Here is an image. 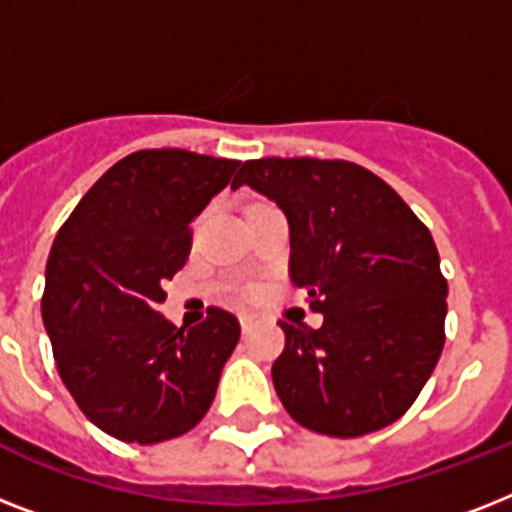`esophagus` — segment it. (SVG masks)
<instances>
[{
	"instance_id": "1",
	"label": "esophagus",
	"mask_w": 512,
	"mask_h": 512,
	"mask_svg": "<svg viewBox=\"0 0 512 512\" xmlns=\"http://www.w3.org/2000/svg\"><path fill=\"white\" fill-rule=\"evenodd\" d=\"M239 321H241V332H244V335H247V332H252V327H255V324H257L252 313H244V316H241Z\"/></svg>"
}]
</instances>
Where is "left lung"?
Returning <instances> with one entry per match:
<instances>
[{
	"label": "left lung",
	"instance_id": "left-lung-1",
	"mask_svg": "<svg viewBox=\"0 0 512 512\" xmlns=\"http://www.w3.org/2000/svg\"><path fill=\"white\" fill-rule=\"evenodd\" d=\"M276 201L289 223V279L319 329L287 337L273 385L292 420L324 436L385 428L420 396L444 350L446 279L436 241L382 177L342 159H255L231 188Z\"/></svg>",
	"mask_w": 512,
	"mask_h": 512
}]
</instances>
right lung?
<instances>
[{
	"label": "right lung",
	"mask_w": 512,
	"mask_h": 512,
	"mask_svg": "<svg viewBox=\"0 0 512 512\" xmlns=\"http://www.w3.org/2000/svg\"><path fill=\"white\" fill-rule=\"evenodd\" d=\"M241 162L183 148L135 151L84 193L47 257L42 295L60 380L84 417L127 444L199 425L239 342V319L209 308L175 327L156 305L191 252V223Z\"/></svg>",
	"instance_id": "obj_1"
}]
</instances>
